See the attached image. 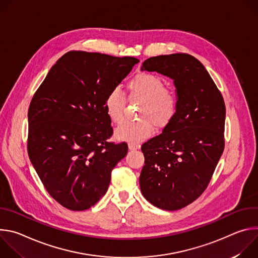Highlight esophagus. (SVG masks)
Segmentation results:
<instances>
[{"label": "esophagus", "mask_w": 258, "mask_h": 258, "mask_svg": "<svg viewBox=\"0 0 258 258\" xmlns=\"http://www.w3.org/2000/svg\"><path fill=\"white\" fill-rule=\"evenodd\" d=\"M128 149H130V150H137V149H140V145L134 144V143H128Z\"/></svg>", "instance_id": "1"}]
</instances>
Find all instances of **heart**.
<instances>
[{"label":"heart","instance_id":"heart-1","mask_svg":"<svg viewBox=\"0 0 258 258\" xmlns=\"http://www.w3.org/2000/svg\"><path fill=\"white\" fill-rule=\"evenodd\" d=\"M132 96L143 100L138 120H126L116 130L120 140L139 142L148 138L153 132V124L164 127L175 115L177 109V94L174 89L164 87L163 80L152 72L142 71L135 75L127 83ZM125 96L117 89L110 91L104 101L106 114L114 123L123 119Z\"/></svg>","mask_w":258,"mask_h":258}]
</instances>
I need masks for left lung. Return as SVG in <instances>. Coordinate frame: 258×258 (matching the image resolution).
<instances>
[{
	"label": "left lung",
	"instance_id": "obj_1",
	"mask_svg": "<svg viewBox=\"0 0 258 258\" xmlns=\"http://www.w3.org/2000/svg\"><path fill=\"white\" fill-rule=\"evenodd\" d=\"M141 69L172 79L178 99L175 115L162 134L142 145L141 192L158 208L177 210L201 196L224 152L225 101L192 55L151 57Z\"/></svg>",
	"mask_w": 258,
	"mask_h": 258
}]
</instances>
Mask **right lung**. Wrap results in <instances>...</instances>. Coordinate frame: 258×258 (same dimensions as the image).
<instances>
[{
  "label": "right lung",
  "mask_w": 258,
  "mask_h": 258,
  "mask_svg": "<svg viewBox=\"0 0 258 258\" xmlns=\"http://www.w3.org/2000/svg\"><path fill=\"white\" fill-rule=\"evenodd\" d=\"M139 60L70 51L50 69L28 108L27 152L44 187L63 207L81 211L107 192L125 142H108L107 94Z\"/></svg>",
  "instance_id": "right-lung-1"
}]
</instances>
